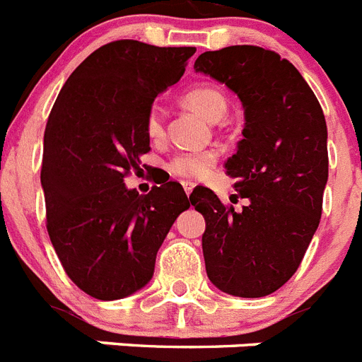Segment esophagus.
<instances>
[{
	"label": "esophagus",
	"instance_id": "1",
	"mask_svg": "<svg viewBox=\"0 0 362 362\" xmlns=\"http://www.w3.org/2000/svg\"><path fill=\"white\" fill-rule=\"evenodd\" d=\"M194 187H196V183H194V181H183V188H185V192H187V196H190L192 190H194Z\"/></svg>",
	"mask_w": 362,
	"mask_h": 362
}]
</instances>
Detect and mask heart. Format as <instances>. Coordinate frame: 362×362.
I'll use <instances>...</instances> for the list:
<instances>
[{"mask_svg": "<svg viewBox=\"0 0 362 362\" xmlns=\"http://www.w3.org/2000/svg\"><path fill=\"white\" fill-rule=\"evenodd\" d=\"M185 101L209 121L221 119L226 110V105H228L226 103V95L223 92L206 85L196 86V88L188 90L187 95H185ZM145 124L146 134L152 139L163 137V134H165V110H163L161 105L153 103L148 108ZM216 161L217 152H214V150H201V152L185 150V152L174 153L168 159L166 166H168L170 174L177 175V177L199 179L212 170Z\"/></svg>", "mask_w": 362, "mask_h": 362, "instance_id": "heart-1", "label": "heart"}]
</instances>
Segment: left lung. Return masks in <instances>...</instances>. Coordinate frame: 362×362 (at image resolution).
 Masks as SVG:
<instances>
[{"label":"left lung","instance_id":"1","mask_svg":"<svg viewBox=\"0 0 362 362\" xmlns=\"http://www.w3.org/2000/svg\"><path fill=\"white\" fill-rule=\"evenodd\" d=\"M235 92L245 108L243 139L225 163L248 204L235 212L212 190L192 192L203 214L206 276L221 292L264 297L296 274L322 212L328 130L317 98L279 54L233 45L194 65Z\"/></svg>","mask_w":362,"mask_h":362}]
</instances>
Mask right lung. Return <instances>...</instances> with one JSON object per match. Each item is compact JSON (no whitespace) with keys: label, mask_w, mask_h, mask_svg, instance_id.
<instances>
[{"label":"right lung","mask_w":362,"mask_h":362,"mask_svg":"<svg viewBox=\"0 0 362 362\" xmlns=\"http://www.w3.org/2000/svg\"><path fill=\"white\" fill-rule=\"evenodd\" d=\"M194 52L112 41L70 74L50 112L41 166L47 230L66 276L95 299L141 290L166 233L190 209L179 183L141 196L124 177L141 170L150 150L153 99L179 81Z\"/></svg>","instance_id":"1"}]
</instances>
